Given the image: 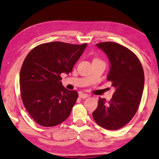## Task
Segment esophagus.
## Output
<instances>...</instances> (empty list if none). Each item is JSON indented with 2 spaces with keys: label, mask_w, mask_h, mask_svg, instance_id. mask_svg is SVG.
Listing matches in <instances>:
<instances>
[{
  "label": "esophagus",
  "mask_w": 159,
  "mask_h": 159,
  "mask_svg": "<svg viewBox=\"0 0 159 159\" xmlns=\"http://www.w3.org/2000/svg\"><path fill=\"white\" fill-rule=\"evenodd\" d=\"M79 97L82 98V99H85V98L89 97V94H85V93H82V92H81V93L79 94Z\"/></svg>",
  "instance_id": "34e87169"
}]
</instances>
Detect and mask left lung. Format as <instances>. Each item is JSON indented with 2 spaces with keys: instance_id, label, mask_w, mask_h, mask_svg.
<instances>
[{
  "instance_id": "8db88e82",
  "label": "left lung",
  "mask_w": 159,
  "mask_h": 159,
  "mask_svg": "<svg viewBox=\"0 0 159 159\" xmlns=\"http://www.w3.org/2000/svg\"><path fill=\"white\" fill-rule=\"evenodd\" d=\"M96 45L109 59L107 80L115 92L110 101L99 98L92 115L100 127L117 130L128 123L138 110L144 89L143 68L137 56L120 44L105 42Z\"/></svg>"
}]
</instances>
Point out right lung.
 Listing matches in <instances>:
<instances>
[{"instance_id": "1", "label": "right lung", "mask_w": 159, "mask_h": 159, "mask_svg": "<svg viewBox=\"0 0 159 159\" xmlns=\"http://www.w3.org/2000/svg\"><path fill=\"white\" fill-rule=\"evenodd\" d=\"M86 46L53 42L37 46L25 57L20 74L21 98L40 125H57L70 116L78 94L64 87L60 75L71 73Z\"/></svg>"}]
</instances>
